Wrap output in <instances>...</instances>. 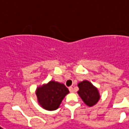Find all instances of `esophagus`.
I'll return each instance as SVG.
<instances>
[{
  "label": "esophagus",
  "mask_w": 129,
  "mask_h": 129,
  "mask_svg": "<svg viewBox=\"0 0 129 129\" xmlns=\"http://www.w3.org/2000/svg\"><path fill=\"white\" fill-rule=\"evenodd\" d=\"M69 91H70V92L73 93V91H74L73 88L72 86H70V87H69Z\"/></svg>",
  "instance_id": "34e87169"
}]
</instances>
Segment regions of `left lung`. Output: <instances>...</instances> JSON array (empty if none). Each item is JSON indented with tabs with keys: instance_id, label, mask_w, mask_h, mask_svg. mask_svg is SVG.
<instances>
[{
	"instance_id": "1",
	"label": "left lung",
	"mask_w": 129,
	"mask_h": 129,
	"mask_svg": "<svg viewBox=\"0 0 129 129\" xmlns=\"http://www.w3.org/2000/svg\"><path fill=\"white\" fill-rule=\"evenodd\" d=\"M79 91L77 93L86 105L92 107L96 105L100 99L99 90L87 80H84L78 83Z\"/></svg>"
}]
</instances>
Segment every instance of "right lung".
<instances>
[{"instance_id": "1", "label": "right lung", "mask_w": 129, "mask_h": 129, "mask_svg": "<svg viewBox=\"0 0 129 129\" xmlns=\"http://www.w3.org/2000/svg\"><path fill=\"white\" fill-rule=\"evenodd\" d=\"M68 93L69 90L63 84L55 81H50L38 86L36 91L38 103L42 108L49 111L58 108Z\"/></svg>"}]
</instances>
